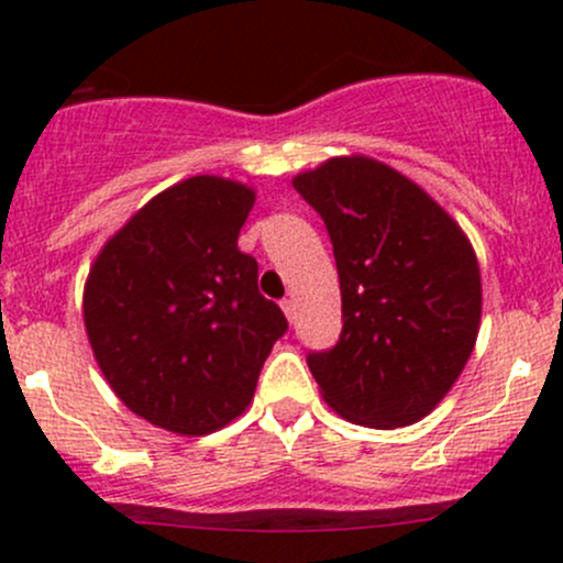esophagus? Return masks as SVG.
Here are the masks:
<instances>
[{"label": "esophagus", "mask_w": 563, "mask_h": 563, "mask_svg": "<svg viewBox=\"0 0 563 563\" xmlns=\"http://www.w3.org/2000/svg\"><path fill=\"white\" fill-rule=\"evenodd\" d=\"M280 308H283V313H286L288 321L294 323V318H297V305H294V299H283Z\"/></svg>", "instance_id": "1"}]
</instances>
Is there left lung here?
<instances>
[{
  "mask_svg": "<svg viewBox=\"0 0 563 563\" xmlns=\"http://www.w3.org/2000/svg\"><path fill=\"white\" fill-rule=\"evenodd\" d=\"M291 181L327 223L343 299L340 343L308 356L318 391L362 428L419 422L476 345L474 245L424 187L376 157H329Z\"/></svg>",
  "mask_w": 563,
  "mask_h": 563,
  "instance_id": "left-lung-1",
  "label": "left lung"
}]
</instances>
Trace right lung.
Masks as SVG:
<instances>
[{
	"instance_id": "add662e5",
	"label": "right lung",
	"mask_w": 563,
	"mask_h": 563,
	"mask_svg": "<svg viewBox=\"0 0 563 563\" xmlns=\"http://www.w3.org/2000/svg\"><path fill=\"white\" fill-rule=\"evenodd\" d=\"M245 181L198 174L157 192L108 236L84 283V329L113 395L155 428L207 435L253 402L288 329L236 247Z\"/></svg>"
}]
</instances>
